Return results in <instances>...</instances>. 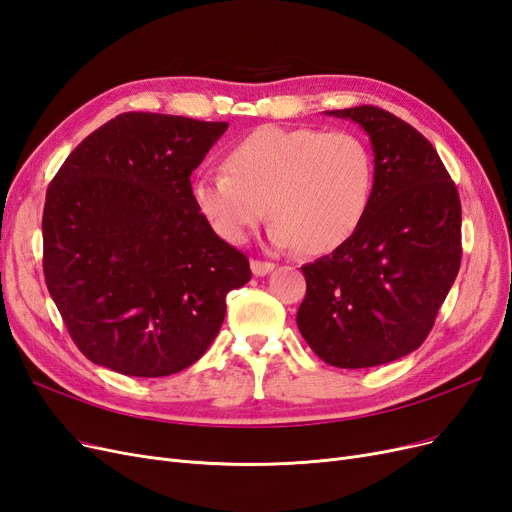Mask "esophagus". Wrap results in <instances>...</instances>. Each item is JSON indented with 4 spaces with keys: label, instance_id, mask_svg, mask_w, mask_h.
Returning <instances> with one entry per match:
<instances>
[{
    "label": "esophagus",
    "instance_id": "obj_1",
    "mask_svg": "<svg viewBox=\"0 0 512 512\" xmlns=\"http://www.w3.org/2000/svg\"><path fill=\"white\" fill-rule=\"evenodd\" d=\"M251 270L255 276H266L274 270V263L272 261H259V259H253L251 261Z\"/></svg>",
    "mask_w": 512,
    "mask_h": 512
}]
</instances>
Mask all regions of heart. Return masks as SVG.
<instances>
[{
    "mask_svg": "<svg viewBox=\"0 0 512 512\" xmlns=\"http://www.w3.org/2000/svg\"><path fill=\"white\" fill-rule=\"evenodd\" d=\"M372 187V153L359 136L263 125L229 148L225 172L197 176L191 197L225 242L249 240L268 208L276 249L327 255L359 229Z\"/></svg>",
    "mask_w": 512,
    "mask_h": 512,
    "instance_id": "b5f03b06",
    "label": "heart"
}]
</instances>
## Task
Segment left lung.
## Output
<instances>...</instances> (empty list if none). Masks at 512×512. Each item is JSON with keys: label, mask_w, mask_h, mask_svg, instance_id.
I'll return each instance as SVG.
<instances>
[{"label": "left lung", "mask_w": 512, "mask_h": 512, "mask_svg": "<svg viewBox=\"0 0 512 512\" xmlns=\"http://www.w3.org/2000/svg\"><path fill=\"white\" fill-rule=\"evenodd\" d=\"M370 136L374 187L364 221L332 255L302 266L298 327L336 368H372L417 351L461 263V204L436 148L376 106L327 110Z\"/></svg>", "instance_id": "left-lung-1"}]
</instances>
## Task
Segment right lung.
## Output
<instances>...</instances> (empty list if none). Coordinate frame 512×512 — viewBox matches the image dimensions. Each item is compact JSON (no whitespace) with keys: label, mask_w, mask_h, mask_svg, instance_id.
Instances as JSON below:
<instances>
[{"label":"right lung","mask_w":512,"mask_h":512,"mask_svg":"<svg viewBox=\"0 0 512 512\" xmlns=\"http://www.w3.org/2000/svg\"><path fill=\"white\" fill-rule=\"evenodd\" d=\"M227 129L125 112L82 140L46 191L44 278L93 364L157 378L217 338L225 298L251 280L246 255L197 212L191 172Z\"/></svg>","instance_id":"obj_1"}]
</instances>
